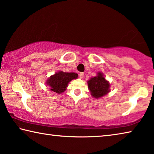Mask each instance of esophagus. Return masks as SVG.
Listing matches in <instances>:
<instances>
[{
  "mask_svg": "<svg viewBox=\"0 0 154 154\" xmlns=\"http://www.w3.org/2000/svg\"><path fill=\"white\" fill-rule=\"evenodd\" d=\"M79 77H80V79H82L83 78H84V73H80V74H79Z\"/></svg>",
  "mask_w": 154,
  "mask_h": 154,
  "instance_id": "1",
  "label": "esophagus"
}]
</instances>
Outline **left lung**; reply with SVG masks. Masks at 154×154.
<instances>
[{
	"label": "left lung",
	"instance_id": "1",
	"mask_svg": "<svg viewBox=\"0 0 154 154\" xmlns=\"http://www.w3.org/2000/svg\"><path fill=\"white\" fill-rule=\"evenodd\" d=\"M87 82L91 94L97 99L103 97L110 91L109 82L105 79L102 73L98 72L97 75L91 78Z\"/></svg>",
	"mask_w": 154,
	"mask_h": 154
}]
</instances>
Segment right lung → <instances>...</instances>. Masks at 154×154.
<instances>
[{
    "label": "right lung",
    "mask_w": 154,
    "mask_h": 154,
    "mask_svg": "<svg viewBox=\"0 0 154 154\" xmlns=\"http://www.w3.org/2000/svg\"><path fill=\"white\" fill-rule=\"evenodd\" d=\"M79 77L78 74L74 72L68 73L59 71L50 76L46 81V85L50 87L52 91L57 94L64 92L67 87L68 83L72 80L76 79Z\"/></svg>",
    "instance_id": "1"
}]
</instances>
